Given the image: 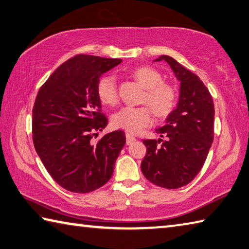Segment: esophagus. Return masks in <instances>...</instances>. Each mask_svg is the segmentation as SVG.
I'll return each instance as SVG.
<instances>
[{"label": "esophagus", "mask_w": 249, "mask_h": 249, "mask_svg": "<svg viewBox=\"0 0 249 249\" xmlns=\"http://www.w3.org/2000/svg\"><path fill=\"white\" fill-rule=\"evenodd\" d=\"M134 142H136V138L132 134L126 133V144H132Z\"/></svg>", "instance_id": "esophagus-1"}]
</instances>
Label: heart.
I'll return each instance as SVG.
<instances>
[{
  "label": "heart",
  "instance_id": "1",
  "mask_svg": "<svg viewBox=\"0 0 249 249\" xmlns=\"http://www.w3.org/2000/svg\"><path fill=\"white\" fill-rule=\"evenodd\" d=\"M133 75L146 88L142 101L148 103L158 116L169 115L178 101V91L174 86L163 83L162 75L152 67H138ZM97 94L103 105L115 106L119 102L117 83L114 76L105 75L99 79ZM152 110L148 106L125 107L113 115V125L128 133L137 134L152 124Z\"/></svg>",
  "mask_w": 249,
  "mask_h": 249
}]
</instances>
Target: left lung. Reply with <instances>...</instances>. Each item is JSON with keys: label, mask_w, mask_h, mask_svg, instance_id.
<instances>
[{"label": "left lung", "mask_w": 249, "mask_h": 249, "mask_svg": "<svg viewBox=\"0 0 249 249\" xmlns=\"http://www.w3.org/2000/svg\"><path fill=\"white\" fill-rule=\"evenodd\" d=\"M160 61L168 63L179 81L178 102L165 124L156 129L164 139L143 140L147 153L142 171L151 183L175 189L191 183L205 163L213 142L214 106L209 90L197 75L171 56L155 60Z\"/></svg>", "instance_id": "obj_1"}]
</instances>
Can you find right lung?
Returning <instances> with one entry per match:
<instances>
[{"instance_id":"right-lung-1","label":"right lung","mask_w":249,"mask_h":249,"mask_svg":"<svg viewBox=\"0 0 249 249\" xmlns=\"http://www.w3.org/2000/svg\"><path fill=\"white\" fill-rule=\"evenodd\" d=\"M120 63L121 58L78 54L53 71L36 98V151L52 178L70 192L86 194L103 186L126 142L123 130L92 140L107 125L97 84Z\"/></svg>"}]
</instances>
